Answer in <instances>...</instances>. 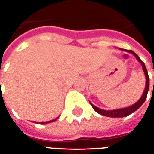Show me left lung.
I'll list each match as a JSON object with an SVG mask.
<instances>
[{
	"label": "left lung",
	"mask_w": 154,
	"mask_h": 154,
	"mask_svg": "<svg viewBox=\"0 0 154 154\" xmlns=\"http://www.w3.org/2000/svg\"><path fill=\"white\" fill-rule=\"evenodd\" d=\"M125 50V49H123ZM127 52H129L130 54H134L135 57L137 58V60L139 61V63H141L143 67V72L145 74V77H146V86H145V89H144V91L143 93L142 97L141 98L139 99L135 104H134L133 106H130L129 107H125V108H122V109H116V110H102V109H100L98 107L95 106H93L92 104H90L91 105V106L93 108L95 111H97V113L100 114L104 116H107V117H114V118H120V117H125V116H129L130 114H132L133 112H134L135 110H137L139 109V107L143 105V103L145 101L146 98H147V95H148V91H149V74H148V71H147V68H146L145 65L143 63V62L141 61V59L139 58V57L137 55V54L132 50H126ZM154 85V82H153Z\"/></svg>",
	"instance_id": "1"
}]
</instances>
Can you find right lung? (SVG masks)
I'll list each match as a JSON object with an SVG mask.
<instances>
[{
  "label": "right lung",
  "mask_w": 154,
  "mask_h": 154,
  "mask_svg": "<svg viewBox=\"0 0 154 154\" xmlns=\"http://www.w3.org/2000/svg\"><path fill=\"white\" fill-rule=\"evenodd\" d=\"M1 83V82H0ZM58 119V117L57 118H56V119H52V120H49V121H47V122H40L41 124H48V123H51V122H54V121H55L56 119Z\"/></svg>",
  "instance_id": "right-lung-1"
}]
</instances>
